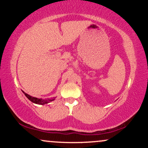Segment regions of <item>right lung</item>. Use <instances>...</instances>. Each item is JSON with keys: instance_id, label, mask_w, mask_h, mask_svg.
Masks as SVG:
<instances>
[{"instance_id": "right-lung-1", "label": "right lung", "mask_w": 148, "mask_h": 148, "mask_svg": "<svg viewBox=\"0 0 148 148\" xmlns=\"http://www.w3.org/2000/svg\"><path fill=\"white\" fill-rule=\"evenodd\" d=\"M23 94L25 95V97H26L28 98V99H29L30 101H32V102H33L35 103H37V104L44 105V104H45V103H48L49 102H50V101H53V100L55 99H39V98L34 97H32V96L26 94V93L24 92L23 91Z\"/></svg>"}]
</instances>
